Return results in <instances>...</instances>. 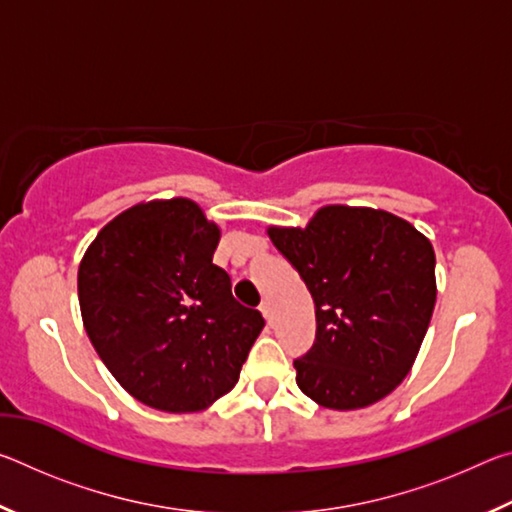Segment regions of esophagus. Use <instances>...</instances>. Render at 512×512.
Returning <instances> with one entry per match:
<instances>
[{
  "mask_svg": "<svg viewBox=\"0 0 512 512\" xmlns=\"http://www.w3.org/2000/svg\"><path fill=\"white\" fill-rule=\"evenodd\" d=\"M259 311H262V314H264V318H266V320H271V316H273V307H271V300H268V298H264L262 302H259Z\"/></svg>",
  "mask_w": 512,
  "mask_h": 512,
  "instance_id": "1",
  "label": "esophagus"
}]
</instances>
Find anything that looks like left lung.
Wrapping results in <instances>:
<instances>
[{
    "label": "left lung",
    "instance_id": "8db88e82",
    "mask_svg": "<svg viewBox=\"0 0 512 512\" xmlns=\"http://www.w3.org/2000/svg\"><path fill=\"white\" fill-rule=\"evenodd\" d=\"M316 307V343L293 361L300 391L332 411L363 409L409 375L436 305V253L386 210L325 205L305 228L266 230Z\"/></svg>",
    "mask_w": 512,
    "mask_h": 512
}]
</instances>
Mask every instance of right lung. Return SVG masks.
<instances>
[{"instance_id":"obj_1","label":"right lung","mask_w":512,"mask_h":512,"mask_svg":"<svg viewBox=\"0 0 512 512\" xmlns=\"http://www.w3.org/2000/svg\"><path fill=\"white\" fill-rule=\"evenodd\" d=\"M221 230L189 198L137 203L103 225L79 264L94 350L151 409L194 413L230 393L262 332L212 264Z\"/></svg>"}]
</instances>
